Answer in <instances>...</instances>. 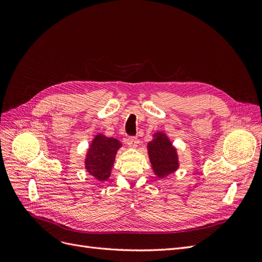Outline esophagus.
<instances>
[{"label":"esophagus","instance_id":"obj_1","mask_svg":"<svg viewBox=\"0 0 262 262\" xmlns=\"http://www.w3.org/2000/svg\"><path fill=\"white\" fill-rule=\"evenodd\" d=\"M139 143V140L137 137H129L128 138V145L130 147H137Z\"/></svg>","mask_w":262,"mask_h":262}]
</instances>
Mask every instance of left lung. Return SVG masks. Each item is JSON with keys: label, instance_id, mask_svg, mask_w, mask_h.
Listing matches in <instances>:
<instances>
[{"label": "left lung", "instance_id": "obj_1", "mask_svg": "<svg viewBox=\"0 0 262 262\" xmlns=\"http://www.w3.org/2000/svg\"><path fill=\"white\" fill-rule=\"evenodd\" d=\"M149 162L158 178H164L176 171L179 167L177 149L163 132H156L147 144Z\"/></svg>", "mask_w": 262, "mask_h": 262}]
</instances>
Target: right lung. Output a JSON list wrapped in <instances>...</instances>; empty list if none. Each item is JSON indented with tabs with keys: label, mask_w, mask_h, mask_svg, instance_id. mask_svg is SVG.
<instances>
[{
	"label": "right lung",
	"mask_w": 262,
	"mask_h": 262,
	"mask_svg": "<svg viewBox=\"0 0 262 262\" xmlns=\"http://www.w3.org/2000/svg\"><path fill=\"white\" fill-rule=\"evenodd\" d=\"M120 147V141L98 133L93 139L87 150L85 158L86 171L98 181L107 180L110 177L116 154Z\"/></svg>",
	"instance_id": "add662e5"
}]
</instances>
